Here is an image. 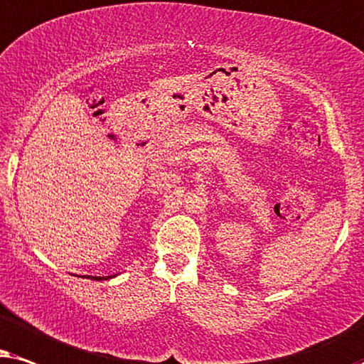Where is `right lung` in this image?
I'll list each match as a JSON object with an SVG mask.
<instances>
[{
	"instance_id": "add662e5",
	"label": "right lung",
	"mask_w": 364,
	"mask_h": 364,
	"mask_svg": "<svg viewBox=\"0 0 364 364\" xmlns=\"http://www.w3.org/2000/svg\"><path fill=\"white\" fill-rule=\"evenodd\" d=\"M86 278H90V279H98V281H101V279H108V278H111V276H86Z\"/></svg>"
}]
</instances>
